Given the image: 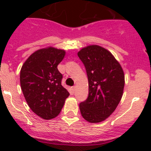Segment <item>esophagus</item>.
<instances>
[{
	"label": "esophagus",
	"mask_w": 151,
	"mask_h": 151,
	"mask_svg": "<svg viewBox=\"0 0 151 151\" xmlns=\"http://www.w3.org/2000/svg\"><path fill=\"white\" fill-rule=\"evenodd\" d=\"M72 90L73 91V92H75V90H76V86H73L72 87Z\"/></svg>",
	"instance_id": "34e87169"
}]
</instances>
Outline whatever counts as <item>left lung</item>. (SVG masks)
I'll list each match as a JSON object with an SVG mask.
<instances>
[{
    "label": "left lung",
    "mask_w": 151,
    "mask_h": 151,
    "mask_svg": "<svg viewBox=\"0 0 151 151\" xmlns=\"http://www.w3.org/2000/svg\"><path fill=\"white\" fill-rule=\"evenodd\" d=\"M78 56L86 68L89 83L87 99L79 105L81 114L89 123H101L114 112L121 100L124 72L112 53L100 45L83 47Z\"/></svg>",
    "instance_id": "obj_1"
}]
</instances>
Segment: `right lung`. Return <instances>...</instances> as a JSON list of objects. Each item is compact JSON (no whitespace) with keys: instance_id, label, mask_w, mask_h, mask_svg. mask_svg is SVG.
Wrapping results in <instances>:
<instances>
[{"instance_id":"add662e5","label":"right lung","mask_w":151,"mask_h":151,"mask_svg":"<svg viewBox=\"0 0 151 151\" xmlns=\"http://www.w3.org/2000/svg\"><path fill=\"white\" fill-rule=\"evenodd\" d=\"M65 50L53 47L39 49L25 60L20 70V86L31 111L44 120L59 115L70 93L62 85L57 66Z\"/></svg>"}]
</instances>
